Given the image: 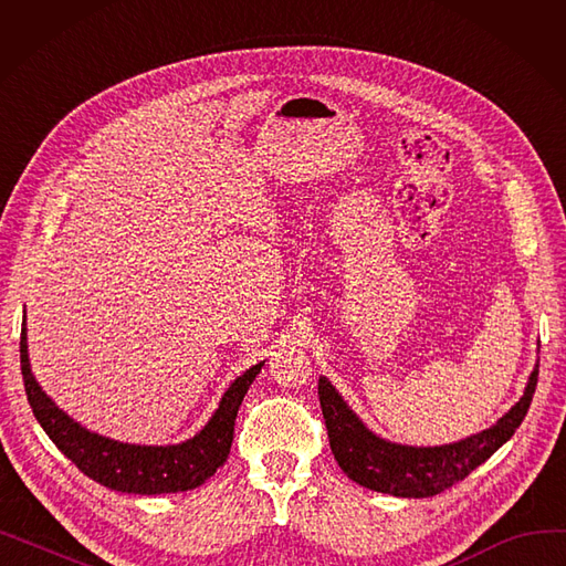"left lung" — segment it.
<instances>
[{
    "label": "left lung",
    "instance_id": "1",
    "mask_svg": "<svg viewBox=\"0 0 566 566\" xmlns=\"http://www.w3.org/2000/svg\"><path fill=\"white\" fill-rule=\"evenodd\" d=\"M537 378L539 365H534L523 397L493 427L438 448H412L382 440L363 424L325 376L318 378V401L328 427L331 450L355 484L397 497H431L465 480L514 436L527 415Z\"/></svg>",
    "mask_w": 566,
    "mask_h": 566
}]
</instances>
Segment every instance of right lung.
Wrapping results in <instances>:
<instances>
[{"instance_id": "add662e5", "label": "right lung", "mask_w": 566, "mask_h": 566, "mask_svg": "<svg viewBox=\"0 0 566 566\" xmlns=\"http://www.w3.org/2000/svg\"><path fill=\"white\" fill-rule=\"evenodd\" d=\"M263 363L238 376L224 392L208 424L190 440L178 444H128L80 427L59 408L36 382L27 353V328L20 333V369L27 401L50 440L86 478L122 493L160 495L201 486L227 461L238 408Z\"/></svg>"}]
</instances>
